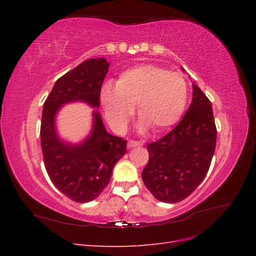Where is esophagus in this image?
I'll list each match as a JSON object with an SVG mask.
<instances>
[{
  "instance_id": "obj_1",
  "label": "esophagus",
  "mask_w": 256,
  "mask_h": 256,
  "mask_svg": "<svg viewBox=\"0 0 256 256\" xmlns=\"http://www.w3.org/2000/svg\"><path fill=\"white\" fill-rule=\"evenodd\" d=\"M142 144H143V142H141V141H134V140H129L128 143H127L129 148H132V147L140 146V145H142Z\"/></svg>"
}]
</instances>
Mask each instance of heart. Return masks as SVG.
Here are the masks:
<instances>
[{
	"instance_id": "heart-1",
	"label": "heart",
	"mask_w": 256,
	"mask_h": 256,
	"mask_svg": "<svg viewBox=\"0 0 256 256\" xmlns=\"http://www.w3.org/2000/svg\"><path fill=\"white\" fill-rule=\"evenodd\" d=\"M188 99V85L184 76L152 64L124 70L115 88L106 83L100 100L110 125L124 130L138 115L154 134L166 130L180 120Z\"/></svg>"
}]
</instances>
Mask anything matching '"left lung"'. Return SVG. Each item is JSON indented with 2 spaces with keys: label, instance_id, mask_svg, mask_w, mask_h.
Wrapping results in <instances>:
<instances>
[{
  "label": "left lung",
  "instance_id": "8db88e82",
  "mask_svg": "<svg viewBox=\"0 0 256 256\" xmlns=\"http://www.w3.org/2000/svg\"><path fill=\"white\" fill-rule=\"evenodd\" d=\"M212 102L196 84L189 109L173 130L147 145L150 159L142 172L146 188L157 200L178 203L205 178L216 148Z\"/></svg>",
  "mask_w": 256,
  "mask_h": 256
}]
</instances>
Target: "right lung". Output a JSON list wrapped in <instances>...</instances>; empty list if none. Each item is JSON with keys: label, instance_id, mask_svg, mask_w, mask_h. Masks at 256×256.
<instances>
[{"label": "right lung", "instance_id": "right-lung-1", "mask_svg": "<svg viewBox=\"0 0 256 256\" xmlns=\"http://www.w3.org/2000/svg\"><path fill=\"white\" fill-rule=\"evenodd\" d=\"M110 64L104 58H90L56 82L46 99L40 125L44 162L51 182L67 198L88 203L100 196L110 182L112 170L126 154L127 141L106 132L102 116L94 112L92 134L80 145L58 140L54 118L60 106L76 102L100 106V92Z\"/></svg>", "mask_w": 256, "mask_h": 256}]
</instances>
